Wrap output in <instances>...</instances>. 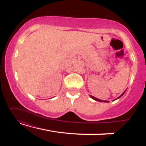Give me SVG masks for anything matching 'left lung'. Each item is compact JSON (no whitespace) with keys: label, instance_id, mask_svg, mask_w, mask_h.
<instances>
[{"label":"left lung","instance_id":"1","mask_svg":"<svg viewBox=\"0 0 146 146\" xmlns=\"http://www.w3.org/2000/svg\"><path fill=\"white\" fill-rule=\"evenodd\" d=\"M125 91L123 92V93H122V94H121V95H120V96L118 98H117V99H119V98H121V97L122 96V95H123V94H124V93H125ZM90 98H91L92 99H93V100H96V101H98V102H109V101H104V100H100V99H98V98H95L94 96H92V95H90ZM117 99H116V100H117Z\"/></svg>","mask_w":146,"mask_h":146}]
</instances>
